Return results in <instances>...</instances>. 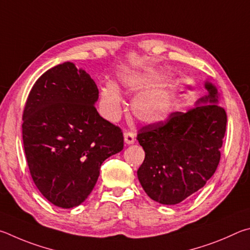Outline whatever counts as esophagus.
Segmentation results:
<instances>
[{"mask_svg":"<svg viewBox=\"0 0 250 250\" xmlns=\"http://www.w3.org/2000/svg\"><path fill=\"white\" fill-rule=\"evenodd\" d=\"M124 142L126 145H133V144L135 143V136L133 133L130 132H126L124 134Z\"/></svg>","mask_w":250,"mask_h":250,"instance_id":"1","label":"esophagus"}]
</instances>
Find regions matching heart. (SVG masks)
<instances>
[{"label":"heart","mask_w":250,"mask_h":250,"mask_svg":"<svg viewBox=\"0 0 250 250\" xmlns=\"http://www.w3.org/2000/svg\"><path fill=\"white\" fill-rule=\"evenodd\" d=\"M122 85L130 93H137L132 101V112L146 124H157L167 120L177 100V90L164 85L169 79L167 72L147 73L129 67L118 71ZM101 107L108 118H116L121 113L122 96L115 83L107 82L101 87Z\"/></svg>","instance_id":"obj_1"}]
</instances>
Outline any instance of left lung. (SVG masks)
Returning a JSON list of instances; mask_svg holds the SVG:
<instances>
[{
    "label": "left lung",
    "mask_w": 250,
    "mask_h": 250,
    "mask_svg": "<svg viewBox=\"0 0 250 250\" xmlns=\"http://www.w3.org/2000/svg\"><path fill=\"white\" fill-rule=\"evenodd\" d=\"M208 94L186 113L174 112L166 122L143 127L137 141L145 160L137 170L143 189L151 200L174 205L189 198L211 178L221 159L227 116L212 82Z\"/></svg>",
    "instance_id": "left-lung-1"
}]
</instances>
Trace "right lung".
Segmentation results:
<instances>
[{
  "label": "right lung",
  "mask_w": 250,
  "mask_h": 250,
  "mask_svg": "<svg viewBox=\"0 0 250 250\" xmlns=\"http://www.w3.org/2000/svg\"><path fill=\"white\" fill-rule=\"evenodd\" d=\"M98 100L90 74L67 61L47 70L26 101L21 127L29 171L58 208L84 202L103 161L124 147L122 130L96 111Z\"/></svg>",
  "instance_id": "1"
}]
</instances>
